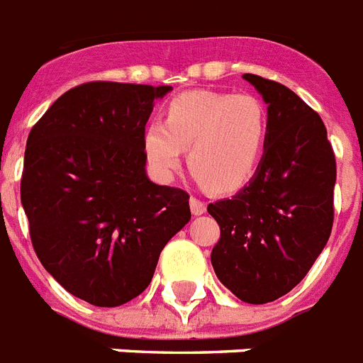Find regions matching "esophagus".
I'll return each mask as SVG.
<instances>
[{
    "instance_id": "34e87169",
    "label": "esophagus",
    "mask_w": 363,
    "mask_h": 363,
    "mask_svg": "<svg viewBox=\"0 0 363 363\" xmlns=\"http://www.w3.org/2000/svg\"><path fill=\"white\" fill-rule=\"evenodd\" d=\"M190 208L191 212L196 214V216H199V214H203V212L207 211V203L201 201V199H197L196 196L190 197Z\"/></svg>"
}]
</instances>
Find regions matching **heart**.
<instances>
[{"mask_svg": "<svg viewBox=\"0 0 363 363\" xmlns=\"http://www.w3.org/2000/svg\"><path fill=\"white\" fill-rule=\"evenodd\" d=\"M268 135L267 104L252 93L186 91L164 108V121L143 134L147 160L162 179L188 164L212 191L231 194L257 172Z\"/></svg>", "mask_w": 363, "mask_h": 363, "instance_id": "heart-1", "label": "heart"}]
</instances>
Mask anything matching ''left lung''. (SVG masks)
<instances>
[{
	"instance_id": "obj_1",
	"label": "left lung",
	"mask_w": 363,
	"mask_h": 363,
	"mask_svg": "<svg viewBox=\"0 0 363 363\" xmlns=\"http://www.w3.org/2000/svg\"><path fill=\"white\" fill-rule=\"evenodd\" d=\"M268 104L263 158L248 186L211 203V261L237 298L267 304L304 279L334 223L335 155L319 113L274 79L244 74Z\"/></svg>"
}]
</instances>
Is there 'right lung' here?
Here are the masks:
<instances>
[{"label": "right lung", "mask_w": 363, "mask_h": 363, "mask_svg": "<svg viewBox=\"0 0 363 363\" xmlns=\"http://www.w3.org/2000/svg\"><path fill=\"white\" fill-rule=\"evenodd\" d=\"M169 85L87 82L33 125L20 197L38 261L99 308L149 287L160 252L191 218L188 191L145 175L143 134Z\"/></svg>", "instance_id": "1"}]
</instances>
